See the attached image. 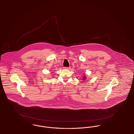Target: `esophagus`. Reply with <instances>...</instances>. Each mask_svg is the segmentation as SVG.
Returning a JSON list of instances; mask_svg holds the SVG:
<instances>
[{"label": "esophagus", "mask_w": 134, "mask_h": 134, "mask_svg": "<svg viewBox=\"0 0 134 134\" xmlns=\"http://www.w3.org/2000/svg\"><path fill=\"white\" fill-rule=\"evenodd\" d=\"M64 68L65 69H69L70 68V67H64Z\"/></svg>", "instance_id": "esophagus-1"}]
</instances>
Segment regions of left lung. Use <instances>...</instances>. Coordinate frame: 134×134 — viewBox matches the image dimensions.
Returning a JSON list of instances; mask_svg holds the SVG:
<instances>
[{
    "instance_id": "8db88e82",
    "label": "left lung",
    "mask_w": 134,
    "mask_h": 134,
    "mask_svg": "<svg viewBox=\"0 0 134 134\" xmlns=\"http://www.w3.org/2000/svg\"><path fill=\"white\" fill-rule=\"evenodd\" d=\"M84 79H85V78H84Z\"/></svg>"
}]
</instances>
